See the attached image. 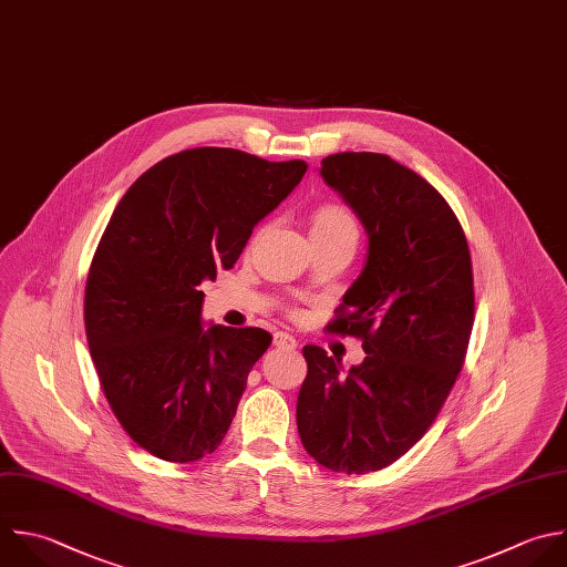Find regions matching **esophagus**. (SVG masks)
Returning a JSON list of instances; mask_svg holds the SVG:
<instances>
[{"label":"esophagus","mask_w":567,"mask_h":567,"mask_svg":"<svg viewBox=\"0 0 567 567\" xmlns=\"http://www.w3.org/2000/svg\"><path fill=\"white\" fill-rule=\"evenodd\" d=\"M275 346L277 348H284V350H295L297 348V339L288 332H275Z\"/></svg>","instance_id":"esophagus-1"}]
</instances>
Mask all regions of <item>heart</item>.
<instances>
[{"label": "heart", "instance_id": "heart-1", "mask_svg": "<svg viewBox=\"0 0 567 567\" xmlns=\"http://www.w3.org/2000/svg\"><path fill=\"white\" fill-rule=\"evenodd\" d=\"M341 233H354L357 235V221L350 210L343 206H321L312 215L310 224V235L312 237H330V235H341Z\"/></svg>", "mask_w": 567, "mask_h": 567}]
</instances>
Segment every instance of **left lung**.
<instances>
[{
    "label": "left lung",
    "mask_w": 567,
    "mask_h": 567,
    "mask_svg": "<svg viewBox=\"0 0 567 567\" xmlns=\"http://www.w3.org/2000/svg\"><path fill=\"white\" fill-rule=\"evenodd\" d=\"M321 177L368 233L365 266L328 323L361 339L365 359L343 374L306 346L297 427L317 463L365 474L403 456L445 403L474 321L472 261L447 202L388 155L337 153Z\"/></svg>",
    "instance_id": "left-lung-1"
}]
</instances>
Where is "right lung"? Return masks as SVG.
I'll use <instances>...</instances> for the list:
<instances>
[{
  "mask_svg": "<svg viewBox=\"0 0 567 567\" xmlns=\"http://www.w3.org/2000/svg\"><path fill=\"white\" fill-rule=\"evenodd\" d=\"M308 164L190 148L117 204L91 264L84 323L100 383L146 452L190 463L219 447L272 337L202 321V281L233 268Z\"/></svg>",
  "mask_w": 567,
  "mask_h": 567,
  "instance_id": "obj_1",
  "label": "right lung"
}]
</instances>
